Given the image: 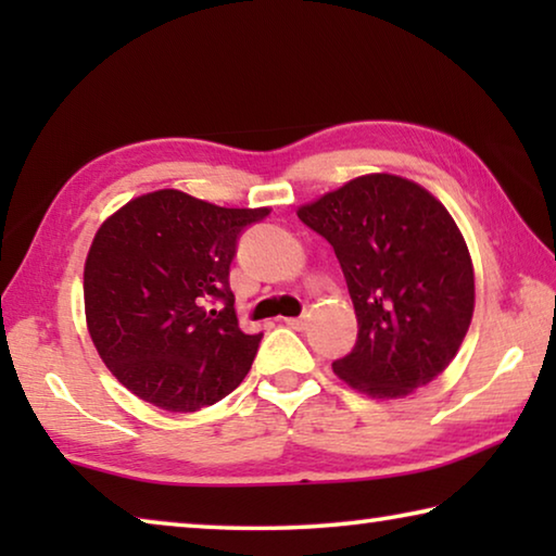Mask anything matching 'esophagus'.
I'll list each match as a JSON object with an SVG mask.
<instances>
[{
  "instance_id": "obj_1",
  "label": "esophagus",
  "mask_w": 556,
  "mask_h": 556,
  "mask_svg": "<svg viewBox=\"0 0 556 556\" xmlns=\"http://www.w3.org/2000/svg\"><path fill=\"white\" fill-rule=\"evenodd\" d=\"M285 324L301 331V328H306V316H289V318H285Z\"/></svg>"
}]
</instances>
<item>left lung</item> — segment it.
Returning <instances> with one entry per match:
<instances>
[{
	"label": "left lung",
	"mask_w": 556,
	"mask_h": 556,
	"mask_svg": "<svg viewBox=\"0 0 556 556\" xmlns=\"http://www.w3.org/2000/svg\"><path fill=\"white\" fill-rule=\"evenodd\" d=\"M296 215L333 244L355 306L357 341L333 363L338 378L372 400L437 380L476 306L473 262L444 203L404 176L365 174Z\"/></svg>",
	"instance_id": "1"
}]
</instances>
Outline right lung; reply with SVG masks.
<instances>
[{
    "mask_svg": "<svg viewBox=\"0 0 556 556\" xmlns=\"http://www.w3.org/2000/svg\"><path fill=\"white\" fill-rule=\"evenodd\" d=\"M271 208H223L176 188L137 195L100 225L83 271L86 324L102 363L166 412L220 402L250 372L230 262L244 225ZM213 298L223 309H208Z\"/></svg>",
    "mask_w": 556,
    "mask_h": 556,
    "instance_id": "add662e5",
    "label": "right lung"
}]
</instances>
